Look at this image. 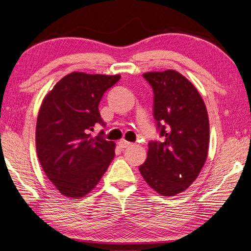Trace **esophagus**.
I'll list each match as a JSON object with an SVG mask.
<instances>
[{
	"label": "esophagus",
	"mask_w": 251,
	"mask_h": 251,
	"mask_svg": "<svg viewBox=\"0 0 251 251\" xmlns=\"http://www.w3.org/2000/svg\"><path fill=\"white\" fill-rule=\"evenodd\" d=\"M117 145H119V146L121 147V148H127V147L131 145V142L127 141V140H125V139H122V140H120L119 142H117Z\"/></svg>",
	"instance_id": "esophagus-1"
}]
</instances>
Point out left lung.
I'll use <instances>...</instances> for the list:
<instances>
[{
	"instance_id": "1",
	"label": "left lung",
	"mask_w": 251,
	"mask_h": 251,
	"mask_svg": "<svg viewBox=\"0 0 251 251\" xmlns=\"http://www.w3.org/2000/svg\"><path fill=\"white\" fill-rule=\"evenodd\" d=\"M144 77L153 89V115L163 142H149L139 171L152 189L172 197L194 183L207 160V107L197 88L178 72H148Z\"/></svg>"
}]
</instances>
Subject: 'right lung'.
<instances>
[{
    "label": "right lung",
    "instance_id": "1",
    "mask_svg": "<svg viewBox=\"0 0 251 251\" xmlns=\"http://www.w3.org/2000/svg\"><path fill=\"white\" fill-rule=\"evenodd\" d=\"M120 75L73 72L44 97L36 126L38 159L47 177L65 197L79 199L96 187L115 155L114 141L92 138L101 98Z\"/></svg>",
    "mask_w": 251,
    "mask_h": 251
}]
</instances>
